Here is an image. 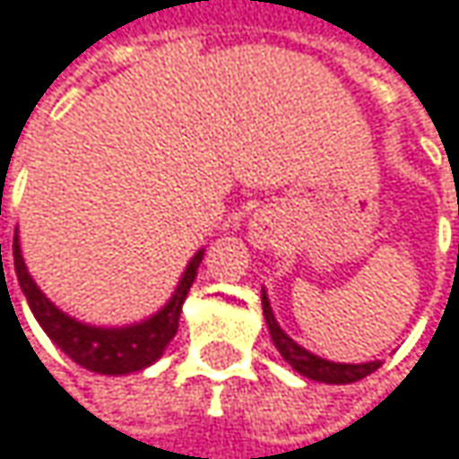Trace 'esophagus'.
I'll return each mask as SVG.
<instances>
[{
  "label": "esophagus",
  "mask_w": 459,
  "mask_h": 459,
  "mask_svg": "<svg viewBox=\"0 0 459 459\" xmlns=\"http://www.w3.org/2000/svg\"><path fill=\"white\" fill-rule=\"evenodd\" d=\"M249 241H252L255 249H268L273 241L271 230L265 229V226H255V229L249 230Z\"/></svg>",
  "instance_id": "obj_1"
}]
</instances>
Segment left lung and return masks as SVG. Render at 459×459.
<instances>
[{"mask_svg": "<svg viewBox=\"0 0 459 459\" xmlns=\"http://www.w3.org/2000/svg\"><path fill=\"white\" fill-rule=\"evenodd\" d=\"M263 313H265V323H268V331H271V339L273 344H275V350L281 352V357H283L299 376H305V378H310V381L342 386V384H354V381H359V378H365V376H370V373H376V370L381 368V359H373V362H331V359H325V357H317V354H313L310 350H305L302 344H297V342L278 325L265 289H263Z\"/></svg>", "mask_w": 459, "mask_h": 459, "instance_id": "8db88e82", "label": "left lung"}]
</instances>
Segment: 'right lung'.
<instances>
[{"mask_svg":"<svg viewBox=\"0 0 459 459\" xmlns=\"http://www.w3.org/2000/svg\"><path fill=\"white\" fill-rule=\"evenodd\" d=\"M13 255H15L18 283L28 299L30 313L44 328V333L81 368H86L91 373H102V376H128V373L144 370L152 362H157L165 352V347L170 344V339L176 336L181 307H184L188 289L196 278V268L204 257V249H199L188 260L186 271L181 275L173 297L146 320L128 323V325H91V323L75 320L63 313L36 286L33 275L25 268L18 230H15Z\"/></svg>","mask_w":459,"mask_h":459,"instance_id":"add662e5","label":"right lung"}]
</instances>
